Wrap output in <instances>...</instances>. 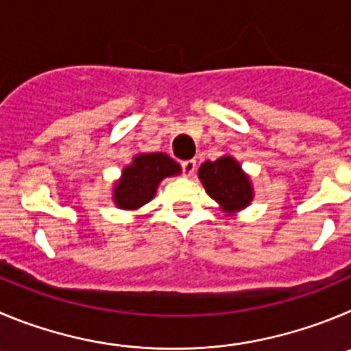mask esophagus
<instances>
[{
	"mask_svg": "<svg viewBox=\"0 0 351 351\" xmlns=\"http://www.w3.org/2000/svg\"><path fill=\"white\" fill-rule=\"evenodd\" d=\"M195 168H197V165H195L194 159H189V160H183L182 162V171L185 176H192L194 175Z\"/></svg>",
	"mask_w": 351,
	"mask_h": 351,
	"instance_id": "esophagus-1",
	"label": "esophagus"
}]
</instances>
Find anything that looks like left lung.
<instances>
[{"label":"left lung","mask_w":351,"mask_h":351,"mask_svg":"<svg viewBox=\"0 0 351 351\" xmlns=\"http://www.w3.org/2000/svg\"><path fill=\"white\" fill-rule=\"evenodd\" d=\"M199 178L206 192L227 213L245 208L253 199L250 180L237 160L228 156L204 162L199 168Z\"/></svg>","instance_id":"8db88e82"}]
</instances>
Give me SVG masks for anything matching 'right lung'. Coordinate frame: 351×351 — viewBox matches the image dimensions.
I'll return each instance as SVG.
<instances>
[{"mask_svg":"<svg viewBox=\"0 0 351 351\" xmlns=\"http://www.w3.org/2000/svg\"><path fill=\"white\" fill-rule=\"evenodd\" d=\"M180 173V166L162 152L140 154L124 168L123 178L114 189V202L123 209H136L149 202L157 185L166 176Z\"/></svg>","mask_w":351,"mask_h":351,"instance_id":"1","label":"right lung"}]
</instances>
